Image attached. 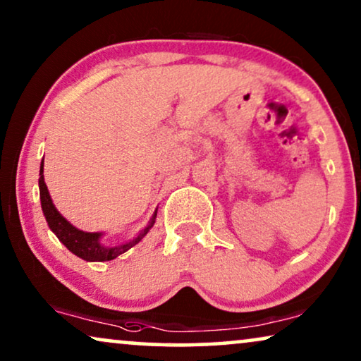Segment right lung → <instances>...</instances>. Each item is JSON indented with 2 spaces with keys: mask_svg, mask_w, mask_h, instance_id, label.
<instances>
[{
  "mask_svg": "<svg viewBox=\"0 0 361 361\" xmlns=\"http://www.w3.org/2000/svg\"><path fill=\"white\" fill-rule=\"evenodd\" d=\"M39 195H41V207L42 214L46 216V221L52 233L57 236L59 241L66 246L68 251L85 261H111L118 256L126 253L128 250L140 243V241L147 235V231L152 228L156 221L157 210L152 214L149 224L137 233L135 238L116 246H108L102 243V231H83L73 226L61 212L56 209L54 202L49 194L46 180H44V159L41 162V171H39Z\"/></svg>",
  "mask_w": 361,
  "mask_h": 361,
  "instance_id": "add662e5",
  "label": "right lung"
}]
</instances>
